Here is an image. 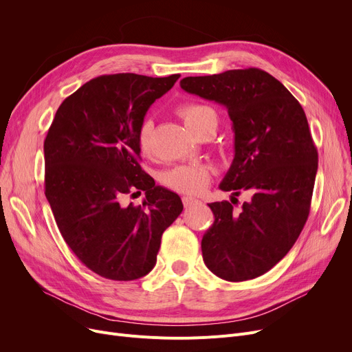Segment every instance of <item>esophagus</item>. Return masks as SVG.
<instances>
[{"label":"esophagus","instance_id":"obj_1","mask_svg":"<svg viewBox=\"0 0 352 352\" xmlns=\"http://www.w3.org/2000/svg\"><path fill=\"white\" fill-rule=\"evenodd\" d=\"M199 202L201 201L198 198H194V197H190V195H184L182 197V204H184V207H186V208L197 206V204H199Z\"/></svg>","mask_w":352,"mask_h":352}]
</instances>
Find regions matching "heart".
<instances>
[{
    "label": "heart",
    "instance_id": "heart-1",
    "mask_svg": "<svg viewBox=\"0 0 352 352\" xmlns=\"http://www.w3.org/2000/svg\"><path fill=\"white\" fill-rule=\"evenodd\" d=\"M178 116L184 120L190 131L195 134L202 126H217L215 111L199 102H186L178 107ZM138 146L144 155L153 153V122L145 120L138 129ZM211 179L210 166L202 164H182L177 165L162 177V182L166 187L184 192V194H198L204 190Z\"/></svg>",
    "mask_w": 352,
    "mask_h": 352
}]
</instances>
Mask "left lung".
Returning a JSON list of instances; mask_svg holds the SVG:
<instances>
[{
	"label": "left lung",
	"instance_id": "1",
	"mask_svg": "<svg viewBox=\"0 0 352 352\" xmlns=\"http://www.w3.org/2000/svg\"><path fill=\"white\" fill-rule=\"evenodd\" d=\"M184 91L228 109L234 160L219 188L251 194L241 210L211 202L215 219L201 241L211 272L231 283L278 264L300 236L311 208L318 153L301 104L260 68L186 77Z\"/></svg>",
	"mask_w": 352,
	"mask_h": 352
}]
</instances>
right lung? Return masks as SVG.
I'll list each match as a JSON object with an SVG mask.
<instances>
[{"instance_id": "add662e5", "label": "right lung", "mask_w": 352, "mask_h": 352, "mask_svg": "<svg viewBox=\"0 0 352 352\" xmlns=\"http://www.w3.org/2000/svg\"><path fill=\"white\" fill-rule=\"evenodd\" d=\"M179 74L122 72L85 82L57 109L44 141L45 197L67 245L91 271L114 281L150 272L181 198L155 186L138 162V129ZM146 191L143 206H124Z\"/></svg>"}]
</instances>
